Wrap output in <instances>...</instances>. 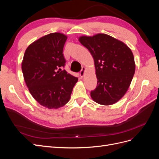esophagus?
<instances>
[{
  "instance_id": "34e87169",
  "label": "esophagus",
  "mask_w": 159,
  "mask_h": 159,
  "mask_svg": "<svg viewBox=\"0 0 159 159\" xmlns=\"http://www.w3.org/2000/svg\"><path fill=\"white\" fill-rule=\"evenodd\" d=\"M85 71H86L85 67H82V68H81V70L80 73V76H81V77H83V76L84 75V74H85Z\"/></svg>"
}]
</instances>
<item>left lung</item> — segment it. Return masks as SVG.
<instances>
[{
	"instance_id": "1",
	"label": "left lung",
	"mask_w": 159,
	"mask_h": 159,
	"mask_svg": "<svg viewBox=\"0 0 159 159\" xmlns=\"http://www.w3.org/2000/svg\"><path fill=\"white\" fill-rule=\"evenodd\" d=\"M94 60L97 88L91 97L100 105L117 103L128 90L135 71L131 50L123 43L105 34L79 37Z\"/></svg>"
}]
</instances>
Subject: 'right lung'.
I'll return each instance as SVG.
<instances>
[{
	"label": "right lung",
	"mask_w": 159,
	"mask_h": 159,
	"mask_svg": "<svg viewBox=\"0 0 159 159\" xmlns=\"http://www.w3.org/2000/svg\"><path fill=\"white\" fill-rule=\"evenodd\" d=\"M67 38L60 32L41 37L28 46L22 61L24 79L30 94L50 109L64 106L78 81L61 69L66 63L63 48Z\"/></svg>",
	"instance_id": "right-lung-1"
}]
</instances>
